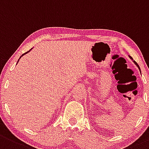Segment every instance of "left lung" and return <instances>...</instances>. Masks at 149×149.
<instances>
[{
	"label": "left lung",
	"instance_id": "1",
	"mask_svg": "<svg viewBox=\"0 0 149 149\" xmlns=\"http://www.w3.org/2000/svg\"><path fill=\"white\" fill-rule=\"evenodd\" d=\"M130 57H131V56H130ZM134 62H135V61H134ZM135 63H136V65H137V66H138V67H139V69H140V67H139V65H138V64L136 63V62H135Z\"/></svg>",
	"mask_w": 149,
	"mask_h": 149
}]
</instances>
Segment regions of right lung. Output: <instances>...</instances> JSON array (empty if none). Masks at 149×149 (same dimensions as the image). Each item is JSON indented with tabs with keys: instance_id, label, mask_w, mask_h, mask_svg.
I'll return each mask as SVG.
<instances>
[{
	"instance_id": "add662e5",
	"label": "right lung",
	"mask_w": 149,
	"mask_h": 149,
	"mask_svg": "<svg viewBox=\"0 0 149 149\" xmlns=\"http://www.w3.org/2000/svg\"><path fill=\"white\" fill-rule=\"evenodd\" d=\"M27 53H28V52H26V53H25V54H27ZM24 54H23V55H24ZM23 55H22V56H23Z\"/></svg>"
}]
</instances>
